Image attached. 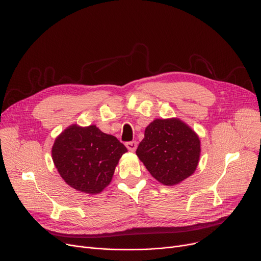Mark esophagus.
Listing matches in <instances>:
<instances>
[{"label":"esophagus","mask_w":261,"mask_h":261,"mask_svg":"<svg viewBox=\"0 0 261 261\" xmlns=\"http://www.w3.org/2000/svg\"><path fill=\"white\" fill-rule=\"evenodd\" d=\"M126 147L128 148V150H130V151H135L136 148H138V143H136L135 141L127 142L126 143Z\"/></svg>","instance_id":"34e87169"}]
</instances>
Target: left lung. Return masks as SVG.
<instances>
[{
    "instance_id": "8db88e82",
    "label": "left lung",
    "mask_w": 261,
    "mask_h": 261,
    "mask_svg": "<svg viewBox=\"0 0 261 261\" xmlns=\"http://www.w3.org/2000/svg\"><path fill=\"white\" fill-rule=\"evenodd\" d=\"M198 135L180 119H155L145 130L136 154L164 185H175L193 174L200 158Z\"/></svg>"
}]
</instances>
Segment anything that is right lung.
I'll list each match as a JSON object with an SVG mask.
<instances>
[{"label":"right lung","instance_id":"right-lung-1","mask_svg":"<svg viewBox=\"0 0 261 261\" xmlns=\"http://www.w3.org/2000/svg\"><path fill=\"white\" fill-rule=\"evenodd\" d=\"M127 148L96 126H71L54 143L51 155L62 179L82 193L98 194L111 182Z\"/></svg>","mask_w":261,"mask_h":261}]
</instances>
